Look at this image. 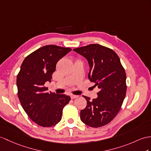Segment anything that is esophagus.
<instances>
[{
    "instance_id": "34e87169",
    "label": "esophagus",
    "mask_w": 151,
    "mask_h": 151,
    "mask_svg": "<svg viewBox=\"0 0 151 151\" xmlns=\"http://www.w3.org/2000/svg\"><path fill=\"white\" fill-rule=\"evenodd\" d=\"M78 97V95H70V97L72 99H74L76 98H77Z\"/></svg>"
}]
</instances>
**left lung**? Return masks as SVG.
<instances>
[{"label":"left lung","instance_id":"obj_1","mask_svg":"<svg viewBox=\"0 0 151 151\" xmlns=\"http://www.w3.org/2000/svg\"><path fill=\"white\" fill-rule=\"evenodd\" d=\"M88 61V78L100 91L93 99L84 96L87 104L81 111L82 122L91 127L109 124L119 112L126 95V74L115 51L99 44H90L73 49Z\"/></svg>","mask_w":151,"mask_h":151}]
</instances>
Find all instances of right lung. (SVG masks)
<instances>
[{
  "instance_id": "1",
  "label": "right lung",
  "mask_w": 151,
  "mask_h": 151,
  "mask_svg": "<svg viewBox=\"0 0 151 151\" xmlns=\"http://www.w3.org/2000/svg\"><path fill=\"white\" fill-rule=\"evenodd\" d=\"M72 49L57 45H45L24 59L17 78L20 104L33 122L40 126H55L61 119L63 109L70 101L64 94L48 92L45 86L51 81L56 65Z\"/></svg>"
}]
</instances>
